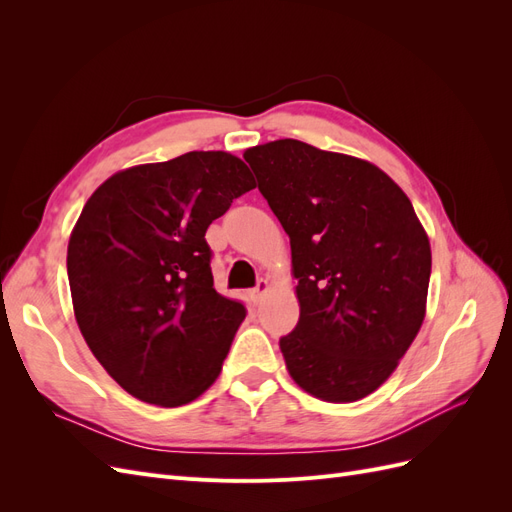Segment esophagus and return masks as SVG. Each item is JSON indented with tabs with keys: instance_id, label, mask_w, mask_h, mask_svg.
<instances>
[{
	"instance_id": "34e87169",
	"label": "esophagus",
	"mask_w": 512,
	"mask_h": 512,
	"mask_svg": "<svg viewBox=\"0 0 512 512\" xmlns=\"http://www.w3.org/2000/svg\"><path fill=\"white\" fill-rule=\"evenodd\" d=\"M267 290H269V280H258L256 288L250 292V299H252L254 303H258L262 297H265Z\"/></svg>"
}]
</instances>
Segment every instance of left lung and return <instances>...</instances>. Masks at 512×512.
<instances>
[{
    "mask_svg": "<svg viewBox=\"0 0 512 512\" xmlns=\"http://www.w3.org/2000/svg\"><path fill=\"white\" fill-rule=\"evenodd\" d=\"M243 158L290 237L301 316L280 348L292 380L333 404L367 397L425 318L431 250L410 198L378 166L294 138Z\"/></svg>",
    "mask_w": 512,
    "mask_h": 512,
    "instance_id": "8db88e82",
    "label": "left lung"
}]
</instances>
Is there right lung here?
I'll list each match as a JSON object with an SVG mask.
<instances>
[{"label":"right lung","instance_id":"obj_1","mask_svg":"<svg viewBox=\"0 0 512 512\" xmlns=\"http://www.w3.org/2000/svg\"><path fill=\"white\" fill-rule=\"evenodd\" d=\"M256 188L239 158L190 151L106 179L68 243L74 316L121 389L164 408L220 376L245 305L213 288L205 232Z\"/></svg>","mask_w":512,"mask_h":512}]
</instances>
